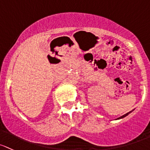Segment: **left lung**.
I'll return each mask as SVG.
<instances>
[{
    "instance_id": "8db88e82",
    "label": "left lung",
    "mask_w": 150,
    "mask_h": 150,
    "mask_svg": "<svg viewBox=\"0 0 150 150\" xmlns=\"http://www.w3.org/2000/svg\"><path fill=\"white\" fill-rule=\"evenodd\" d=\"M131 112H132V111H129V112H128V113H126V114L123 115V116H120V117H119V118H118V119H121V118H124V117H125V116H127V115H128V114H129V113H130Z\"/></svg>"
}]
</instances>
